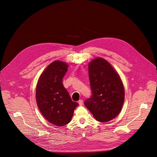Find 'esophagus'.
Returning a JSON list of instances; mask_svg holds the SVG:
<instances>
[{"instance_id": "1", "label": "esophagus", "mask_w": 157, "mask_h": 157, "mask_svg": "<svg viewBox=\"0 0 157 157\" xmlns=\"http://www.w3.org/2000/svg\"><path fill=\"white\" fill-rule=\"evenodd\" d=\"M78 103H79V105H82V104H83V101H82V99H81V100H79V101H78Z\"/></svg>"}]
</instances>
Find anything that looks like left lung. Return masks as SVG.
Segmentation results:
<instances>
[{
	"mask_svg": "<svg viewBox=\"0 0 157 157\" xmlns=\"http://www.w3.org/2000/svg\"><path fill=\"white\" fill-rule=\"evenodd\" d=\"M92 96L84 105L96 121L107 122L122 110L125 92L119 74L105 59L97 58L88 65Z\"/></svg>",
	"mask_w": 157,
	"mask_h": 157,
	"instance_id": "8db88e82",
	"label": "left lung"
}]
</instances>
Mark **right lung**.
<instances>
[{
    "label": "right lung",
    "instance_id": "obj_1",
    "mask_svg": "<svg viewBox=\"0 0 157 157\" xmlns=\"http://www.w3.org/2000/svg\"><path fill=\"white\" fill-rule=\"evenodd\" d=\"M68 64L61 61L50 64L40 76L36 87V101L41 113L50 123L56 126L68 124L75 108L74 102L63 84Z\"/></svg>",
    "mask_w": 157,
    "mask_h": 157
}]
</instances>
